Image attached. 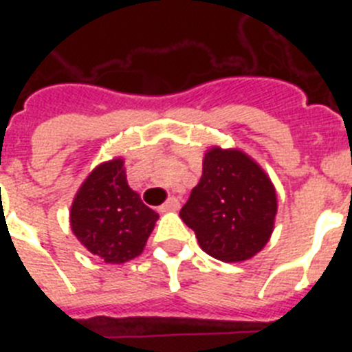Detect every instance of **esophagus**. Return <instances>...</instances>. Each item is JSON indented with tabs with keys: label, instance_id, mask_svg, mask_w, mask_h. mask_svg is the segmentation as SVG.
<instances>
[{
	"label": "esophagus",
	"instance_id": "34e87169",
	"mask_svg": "<svg viewBox=\"0 0 352 352\" xmlns=\"http://www.w3.org/2000/svg\"><path fill=\"white\" fill-rule=\"evenodd\" d=\"M158 210H160L162 213H166V211H178L179 210V201L176 197L167 199L166 203L162 204V206L158 208Z\"/></svg>",
	"mask_w": 352,
	"mask_h": 352
}]
</instances>
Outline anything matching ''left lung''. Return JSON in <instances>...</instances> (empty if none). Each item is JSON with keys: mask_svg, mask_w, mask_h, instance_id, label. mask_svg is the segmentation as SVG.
Listing matches in <instances>:
<instances>
[{"mask_svg": "<svg viewBox=\"0 0 352 352\" xmlns=\"http://www.w3.org/2000/svg\"><path fill=\"white\" fill-rule=\"evenodd\" d=\"M276 210L275 185L250 155L211 146L203 158V176L179 217L208 256L241 263L270 241Z\"/></svg>", "mask_w": 352, "mask_h": 352, "instance_id": "8db88e82", "label": "left lung"}]
</instances>
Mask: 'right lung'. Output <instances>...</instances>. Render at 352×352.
Instances as JSON below:
<instances>
[{
	"label": "right lung",
	"mask_w": 352,
	"mask_h": 352,
	"mask_svg": "<svg viewBox=\"0 0 352 352\" xmlns=\"http://www.w3.org/2000/svg\"><path fill=\"white\" fill-rule=\"evenodd\" d=\"M157 220V211L129 186L121 157L98 164L70 206L72 232L86 250L109 264L141 256Z\"/></svg>",
	"instance_id": "right-lung-1"
}]
</instances>
